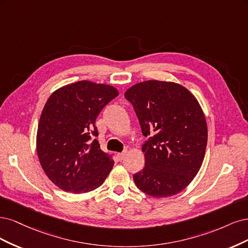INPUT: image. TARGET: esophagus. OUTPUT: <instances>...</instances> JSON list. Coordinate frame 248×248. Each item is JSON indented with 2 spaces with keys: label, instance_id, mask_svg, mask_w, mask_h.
Masks as SVG:
<instances>
[{
  "label": "esophagus",
  "instance_id": "obj_1",
  "mask_svg": "<svg viewBox=\"0 0 248 248\" xmlns=\"http://www.w3.org/2000/svg\"><path fill=\"white\" fill-rule=\"evenodd\" d=\"M125 155H126V151H124V153H122V154H117V158L119 159V161H123V159H124Z\"/></svg>",
  "mask_w": 248,
  "mask_h": 248
}]
</instances>
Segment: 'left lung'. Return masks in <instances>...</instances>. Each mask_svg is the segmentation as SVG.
Here are the masks:
<instances>
[{
  "mask_svg": "<svg viewBox=\"0 0 248 248\" xmlns=\"http://www.w3.org/2000/svg\"><path fill=\"white\" fill-rule=\"evenodd\" d=\"M124 97L132 103L142 134L145 167L134 174L137 187L151 197L180 193L202 166L207 124L198 100L185 86L147 80L131 86Z\"/></svg>",
  "mask_w": 248,
  "mask_h": 248,
  "instance_id": "obj_1",
  "label": "left lung"
}]
</instances>
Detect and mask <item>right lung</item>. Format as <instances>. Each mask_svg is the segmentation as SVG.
I'll return each instance as SVG.
<instances>
[{"instance_id":"obj_1","label":"right lung","mask_w":248,"mask_h":248,"mask_svg":"<svg viewBox=\"0 0 248 248\" xmlns=\"http://www.w3.org/2000/svg\"><path fill=\"white\" fill-rule=\"evenodd\" d=\"M118 95L114 86L82 80L53 92L42 110L37 155L55 186L72 194L101 186L114 165L100 148L94 125L101 110Z\"/></svg>"}]
</instances>
